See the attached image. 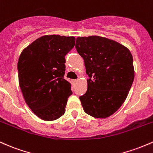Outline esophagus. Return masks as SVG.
Segmentation results:
<instances>
[{
    "mask_svg": "<svg viewBox=\"0 0 153 153\" xmlns=\"http://www.w3.org/2000/svg\"><path fill=\"white\" fill-rule=\"evenodd\" d=\"M73 82H74V84H76V83H77V82H78V80H77V79H75V80H74Z\"/></svg>",
    "mask_w": 153,
    "mask_h": 153,
    "instance_id": "34e87169",
    "label": "esophagus"
}]
</instances>
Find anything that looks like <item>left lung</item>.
I'll return each instance as SVG.
<instances>
[{"mask_svg": "<svg viewBox=\"0 0 153 153\" xmlns=\"http://www.w3.org/2000/svg\"><path fill=\"white\" fill-rule=\"evenodd\" d=\"M83 58L87 90L79 100L86 114L105 118L126 100L134 79L132 55L126 46L100 37H78L75 45Z\"/></svg>", "mask_w": 153, "mask_h": 153, "instance_id": "obj_1", "label": "left lung"}]
</instances>
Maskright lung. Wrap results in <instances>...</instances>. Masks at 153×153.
<instances>
[{
  "mask_svg": "<svg viewBox=\"0 0 153 153\" xmlns=\"http://www.w3.org/2000/svg\"><path fill=\"white\" fill-rule=\"evenodd\" d=\"M73 36L44 35L22 51L19 84L26 103L37 117L54 121L64 114L71 84L63 76L65 56L75 45Z\"/></svg>",
  "mask_w": 153,
  "mask_h": 153,
  "instance_id": "1",
  "label": "right lung"
}]
</instances>
